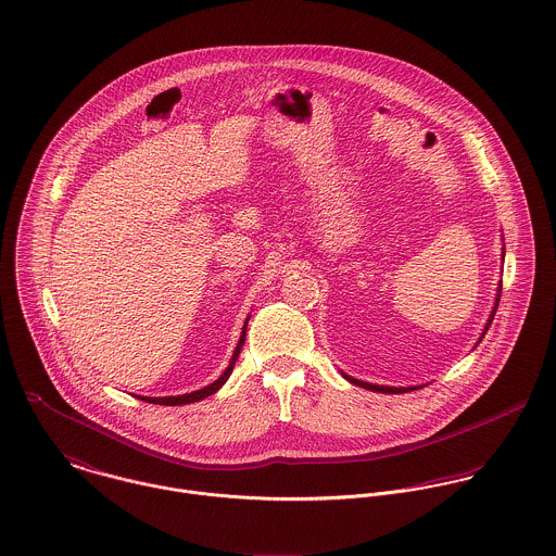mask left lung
I'll use <instances>...</instances> for the list:
<instances>
[{
  "instance_id": "8db88e82",
  "label": "left lung",
  "mask_w": 556,
  "mask_h": 556,
  "mask_svg": "<svg viewBox=\"0 0 556 556\" xmlns=\"http://www.w3.org/2000/svg\"><path fill=\"white\" fill-rule=\"evenodd\" d=\"M496 306H498V300H496ZM496 306H494V308H496ZM492 317H494V315H492ZM490 320H492V318H490ZM490 320H488V325H490ZM488 325H485V329H488ZM344 377H346V375H344ZM346 379H349L353 386H359V388H366V390H372V392H383V394H402V392H410V390H413V388H410V390H408V388H400V390H397V388H381V386L364 383V381H357V379H351V377H346Z\"/></svg>"
}]
</instances>
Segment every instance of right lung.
<instances>
[{"mask_svg":"<svg viewBox=\"0 0 556 556\" xmlns=\"http://www.w3.org/2000/svg\"><path fill=\"white\" fill-rule=\"evenodd\" d=\"M248 320V318H245ZM243 340H245V325H243V331H241V338H239L238 346H236V353H233V357H231V364H229V368L223 372V377L218 379V381H214L212 386H207V388H203V390H199V392H192V394H184V396H164V397H141V400H146V402H152V404H164V406H179V404H188V402H197V400H203V397L212 396V394H216L223 386H225V381L231 377V372H233V366H236V362H238L239 351H241V346H243Z\"/></svg>","mask_w":556,"mask_h":556,"instance_id":"obj_1","label":"right lung"}]
</instances>
